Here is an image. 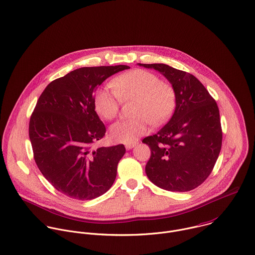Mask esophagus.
Wrapping results in <instances>:
<instances>
[{
  "instance_id": "esophagus-1",
  "label": "esophagus",
  "mask_w": 255,
  "mask_h": 255,
  "mask_svg": "<svg viewBox=\"0 0 255 255\" xmlns=\"http://www.w3.org/2000/svg\"><path fill=\"white\" fill-rule=\"evenodd\" d=\"M136 145H137V143H136V142H134V143H129V144H126V145H125V147H126V149H127V150H130V149L134 148Z\"/></svg>"
}]
</instances>
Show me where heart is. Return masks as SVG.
Masks as SVG:
<instances>
[{"mask_svg": "<svg viewBox=\"0 0 255 255\" xmlns=\"http://www.w3.org/2000/svg\"><path fill=\"white\" fill-rule=\"evenodd\" d=\"M110 87L99 88L94 94L97 113L106 120L114 119L119 111L121 100H135L131 119L121 120L112 125L110 135L120 143H134L146 134L151 124L164 123L176 107L174 87L161 81L150 71L135 69L111 80Z\"/></svg>", "mask_w": 255, "mask_h": 255, "instance_id": "1", "label": "heart"}]
</instances>
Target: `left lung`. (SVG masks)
<instances>
[{
    "label": "left lung",
    "instance_id": "left-lung-1",
    "mask_svg": "<svg viewBox=\"0 0 255 255\" xmlns=\"http://www.w3.org/2000/svg\"><path fill=\"white\" fill-rule=\"evenodd\" d=\"M138 64L163 74L177 96L169 122L143 139L151 149L147 177L166 191L194 190L210 176L221 152L223 132L217 102L191 73L164 63Z\"/></svg>",
    "mask_w": 255,
    "mask_h": 255
}]
</instances>
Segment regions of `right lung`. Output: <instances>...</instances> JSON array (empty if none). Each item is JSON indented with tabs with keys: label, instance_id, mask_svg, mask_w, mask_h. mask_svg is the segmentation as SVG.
<instances>
[{
	"label": "right lung",
	"instance_id": "right-lung-1",
	"mask_svg": "<svg viewBox=\"0 0 255 255\" xmlns=\"http://www.w3.org/2000/svg\"><path fill=\"white\" fill-rule=\"evenodd\" d=\"M127 65L81 67L51 81L39 96L28 127L34 161L60 193L92 200L113 185L126 149L119 144L91 149L106 128L94 106V92Z\"/></svg>",
	"mask_w": 255,
	"mask_h": 255
}]
</instances>
